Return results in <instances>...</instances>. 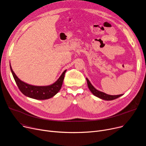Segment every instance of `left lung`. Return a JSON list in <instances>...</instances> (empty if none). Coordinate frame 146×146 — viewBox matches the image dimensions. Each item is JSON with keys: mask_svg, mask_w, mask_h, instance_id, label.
<instances>
[{"mask_svg": "<svg viewBox=\"0 0 146 146\" xmlns=\"http://www.w3.org/2000/svg\"><path fill=\"white\" fill-rule=\"evenodd\" d=\"M86 80L87 83V86H88L89 89L90 90V92L92 93V94L94 96L100 98V99L104 100H108V101L113 100L115 99H117L119 98V97L123 96V94H119V95H109L104 92L99 91L98 90H97L96 88H94V87L91 84V83L90 82L88 79L86 78Z\"/></svg>", "mask_w": 146, "mask_h": 146, "instance_id": "obj_1", "label": "left lung"}]
</instances>
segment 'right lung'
I'll list each match as a JSON object with an SVG mask.
<instances>
[{"label":"right lung","instance_id":"right-lung-1","mask_svg":"<svg viewBox=\"0 0 146 146\" xmlns=\"http://www.w3.org/2000/svg\"><path fill=\"white\" fill-rule=\"evenodd\" d=\"M10 67L13 78L19 90L26 96L36 100H46L50 99L59 92L62 86L64 77L65 70L54 83L48 86H33L27 84L19 79L12 70L11 64Z\"/></svg>","mask_w":146,"mask_h":146}]
</instances>
